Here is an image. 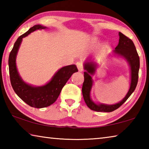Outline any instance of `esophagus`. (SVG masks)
I'll return each instance as SVG.
<instances>
[{
  "mask_svg": "<svg viewBox=\"0 0 149 149\" xmlns=\"http://www.w3.org/2000/svg\"><path fill=\"white\" fill-rule=\"evenodd\" d=\"M77 67L78 68V70H79V72H83L84 70V65H83L82 62H77Z\"/></svg>",
  "mask_w": 149,
  "mask_h": 149,
  "instance_id": "34e87169",
  "label": "esophagus"
}]
</instances>
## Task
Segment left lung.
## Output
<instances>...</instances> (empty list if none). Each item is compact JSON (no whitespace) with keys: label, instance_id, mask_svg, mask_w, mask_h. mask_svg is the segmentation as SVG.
I'll list each match as a JSON object with an SVG mask.
<instances>
[{"label":"left lung","instance_id":"obj_1","mask_svg":"<svg viewBox=\"0 0 149 149\" xmlns=\"http://www.w3.org/2000/svg\"><path fill=\"white\" fill-rule=\"evenodd\" d=\"M119 42L114 50V52L115 54L124 57L130 65L132 80H131L130 90L124 99L121 102H118V104L114 105L96 104L91 100L90 98V91L93 85L92 77H91L90 75L95 74L96 65L93 62L85 63L84 68L86 70V72H84V81L82 87L83 97H84V100L87 107L91 110L96 111V112H110L118 109L130 97V95L135 91L137 85L139 70L140 66L139 56L135 46L132 40L120 32H119Z\"/></svg>","mask_w":149,"mask_h":149}]
</instances>
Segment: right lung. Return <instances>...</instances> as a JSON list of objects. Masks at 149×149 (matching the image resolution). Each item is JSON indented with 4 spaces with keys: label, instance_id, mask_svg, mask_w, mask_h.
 <instances>
[{
    "label": "right lung",
    "instance_id": "right-lung-1",
    "mask_svg": "<svg viewBox=\"0 0 149 149\" xmlns=\"http://www.w3.org/2000/svg\"><path fill=\"white\" fill-rule=\"evenodd\" d=\"M45 28L46 27L41 25H35L26 33L19 36L15 42L8 58L10 79L14 91L26 104L37 108L47 107L53 104L58 97L68 80L74 73L78 72L75 65L63 67L56 73L50 82L41 87H33L22 81L17 71L16 65V57L22 39L35 30Z\"/></svg>",
    "mask_w": 149,
    "mask_h": 149
}]
</instances>
